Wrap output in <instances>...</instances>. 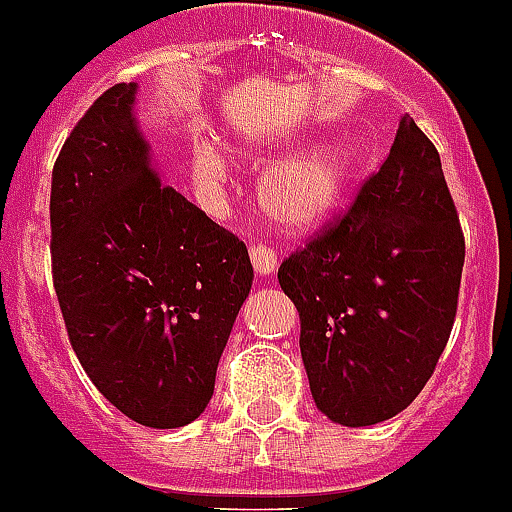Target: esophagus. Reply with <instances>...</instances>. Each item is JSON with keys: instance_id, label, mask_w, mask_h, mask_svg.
I'll list each match as a JSON object with an SVG mask.
<instances>
[{"instance_id": "34e87169", "label": "esophagus", "mask_w": 512, "mask_h": 512, "mask_svg": "<svg viewBox=\"0 0 512 512\" xmlns=\"http://www.w3.org/2000/svg\"><path fill=\"white\" fill-rule=\"evenodd\" d=\"M248 256H251V264L259 277H266V274L277 269V253L271 251L269 246H264V243H251Z\"/></svg>"}]
</instances>
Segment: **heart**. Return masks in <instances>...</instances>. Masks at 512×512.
Masks as SVG:
<instances>
[{
	"label": "heart",
	"mask_w": 512,
	"mask_h": 512,
	"mask_svg": "<svg viewBox=\"0 0 512 512\" xmlns=\"http://www.w3.org/2000/svg\"><path fill=\"white\" fill-rule=\"evenodd\" d=\"M351 166V151L341 143H320L289 153L261 176V205L287 228H318L336 212L351 179ZM192 169L202 187L220 189L228 176V161L220 148L200 143L194 148Z\"/></svg>",
	"instance_id": "b5f03b06"
}]
</instances>
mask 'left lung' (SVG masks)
<instances>
[{"label": "left lung", "mask_w": 512, "mask_h": 512, "mask_svg": "<svg viewBox=\"0 0 512 512\" xmlns=\"http://www.w3.org/2000/svg\"><path fill=\"white\" fill-rule=\"evenodd\" d=\"M461 269L441 156L405 115L354 205L279 266L320 413L361 428L408 408L451 336Z\"/></svg>", "instance_id": "left-lung-1"}]
</instances>
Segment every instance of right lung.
Here are the masks:
<instances>
[{
	"instance_id": "add662e5",
	"label": "right lung",
	"mask_w": 512,
	"mask_h": 512,
	"mask_svg": "<svg viewBox=\"0 0 512 512\" xmlns=\"http://www.w3.org/2000/svg\"><path fill=\"white\" fill-rule=\"evenodd\" d=\"M135 89H107L58 153L53 287L94 387L135 423L179 428L210 402L253 266L238 235L161 179Z\"/></svg>"
}]
</instances>
